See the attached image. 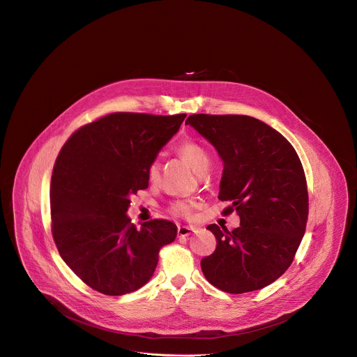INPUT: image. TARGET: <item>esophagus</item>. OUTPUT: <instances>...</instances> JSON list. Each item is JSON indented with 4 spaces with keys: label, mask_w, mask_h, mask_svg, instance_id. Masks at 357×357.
Returning <instances> with one entry per match:
<instances>
[{
    "label": "esophagus",
    "mask_w": 357,
    "mask_h": 357,
    "mask_svg": "<svg viewBox=\"0 0 357 357\" xmlns=\"http://www.w3.org/2000/svg\"><path fill=\"white\" fill-rule=\"evenodd\" d=\"M195 232V228H192V227H179L178 228V236L179 238H188V236H190L192 234Z\"/></svg>",
    "instance_id": "34e87169"
}]
</instances>
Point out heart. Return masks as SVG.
<instances>
[{"label":"heart","instance_id":"heart-1","mask_svg":"<svg viewBox=\"0 0 357 357\" xmlns=\"http://www.w3.org/2000/svg\"><path fill=\"white\" fill-rule=\"evenodd\" d=\"M176 150L179 155L193 168L196 174L204 175L208 171L211 164L210 155L207 150L197 142L183 140ZM158 174H160V165L157 161H153L147 169L149 181L155 182L158 179ZM193 207H195V203L190 200H176L169 206V211L175 217H189L192 214Z\"/></svg>","mask_w":357,"mask_h":357}]
</instances>
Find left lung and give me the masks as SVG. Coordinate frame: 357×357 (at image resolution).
<instances>
[{"mask_svg": "<svg viewBox=\"0 0 357 357\" xmlns=\"http://www.w3.org/2000/svg\"><path fill=\"white\" fill-rule=\"evenodd\" d=\"M224 162L218 199L238 213L232 232L207 227L215 252L202 260L206 280L228 294L261 289L292 264L306 231L309 195L294 146L267 123L248 115L195 114L186 119ZM224 229V228H222Z\"/></svg>", "mask_w": 357, "mask_h": 357, "instance_id": "obj_1", "label": "left lung"}]
</instances>
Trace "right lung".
Segmentation results:
<instances>
[{
    "mask_svg": "<svg viewBox=\"0 0 357 357\" xmlns=\"http://www.w3.org/2000/svg\"><path fill=\"white\" fill-rule=\"evenodd\" d=\"M185 116L114 112L77 129L61 149L50 189L52 238L66 266L94 291H137L153 277L160 249L175 241L174 222L136 228L126 211Z\"/></svg>",
    "mask_w": 357,
    "mask_h": 357,
    "instance_id": "obj_1",
    "label": "right lung"
}]
</instances>
